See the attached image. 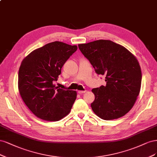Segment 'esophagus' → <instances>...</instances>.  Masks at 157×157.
I'll return each instance as SVG.
<instances>
[{
	"mask_svg": "<svg viewBox=\"0 0 157 157\" xmlns=\"http://www.w3.org/2000/svg\"><path fill=\"white\" fill-rule=\"evenodd\" d=\"M78 93H79V94H83V93H86V90H78Z\"/></svg>",
	"mask_w": 157,
	"mask_h": 157,
	"instance_id": "obj_1",
	"label": "esophagus"
}]
</instances>
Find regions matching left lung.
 Masks as SVG:
<instances>
[{
	"label": "left lung",
	"instance_id": "8db88e82",
	"mask_svg": "<svg viewBox=\"0 0 157 157\" xmlns=\"http://www.w3.org/2000/svg\"><path fill=\"white\" fill-rule=\"evenodd\" d=\"M105 86L92 89L94 113L104 120L120 118L134 106L140 94L141 70L138 59L124 46L108 40L78 45Z\"/></svg>",
	"mask_w": 157,
	"mask_h": 157
}]
</instances>
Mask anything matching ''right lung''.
<instances>
[{"mask_svg": "<svg viewBox=\"0 0 157 157\" xmlns=\"http://www.w3.org/2000/svg\"><path fill=\"white\" fill-rule=\"evenodd\" d=\"M77 49V45L55 41L34 50L22 60L19 92L25 105L39 119L58 121L70 112L77 92L55 87L53 82Z\"/></svg>", "mask_w": 157, "mask_h": 157, "instance_id": "right-lung-1", "label": "right lung"}]
</instances>
